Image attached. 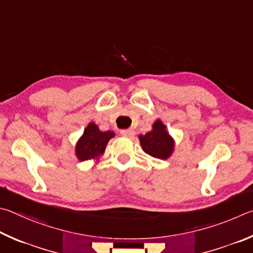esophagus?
<instances>
[{
  "label": "esophagus",
  "instance_id": "34e87169",
  "mask_svg": "<svg viewBox=\"0 0 253 253\" xmlns=\"http://www.w3.org/2000/svg\"><path fill=\"white\" fill-rule=\"evenodd\" d=\"M121 134L124 136H127V138H132V136H134V131L132 129L121 130Z\"/></svg>",
  "mask_w": 253,
  "mask_h": 253
}]
</instances>
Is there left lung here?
Instances as JSON below:
<instances>
[{
	"mask_svg": "<svg viewBox=\"0 0 253 253\" xmlns=\"http://www.w3.org/2000/svg\"><path fill=\"white\" fill-rule=\"evenodd\" d=\"M139 139L145 153L161 160L170 158L174 150V140L171 138L161 120H157L153 123L152 130L144 135H139Z\"/></svg>",
	"mask_w": 253,
	"mask_h": 253,
	"instance_id": "obj_1",
	"label": "left lung"
}]
</instances>
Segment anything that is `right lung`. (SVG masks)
Masks as SVG:
<instances>
[{
    "label": "right lung",
    "mask_w": 253,
    "mask_h": 253,
    "mask_svg": "<svg viewBox=\"0 0 253 253\" xmlns=\"http://www.w3.org/2000/svg\"><path fill=\"white\" fill-rule=\"evenodd\" d=\"M114 135L112 131L102 132L95 123H88L84 129L83 135L75 145V156L80 161L100 158L101 154H103L110 139L114 138Z\"/></svg>",
    "instance_id": "add662e5"
}]
</instances>
